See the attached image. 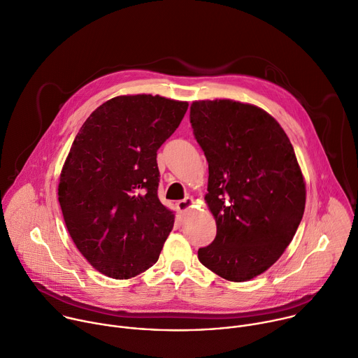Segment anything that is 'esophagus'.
Instances as JSON below:
<instances>
[{
    "label": "esophagus",
    "mask_w": 358,
    "mask_h": 358,
    "mask_svg": "<svg viewBox=\"0 0 358 358\" xmlns=\"http://www.w3.org/2000/svg\"><path fill=\"white\" fill-rule=\"evenodd\" d=\"M192 204H193V199L192 197H186V199L178 201V208H179L180 213H186L187 208L192 207Z\"/></svg>",
    "instance_id": "esophagus-1"
}]
</instances>
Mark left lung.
<instances>
[{
  "label": "left lung",
  "mask_w": 358,
  "mask_h": 358,
  "mask_svg": "<svg viewBox=\"0 0 358 358\" xmlns=\"http://www.w3.org/2000/svg\"><path fill=\"white\" fill-rule=\"evenodd\" d=\"M190 124L208 162L204 199L217 224L199 261L227 280L252 279L278 261L303 217L294 147L268 113L233 100L194 101Z\"/></svg>",
  "instance_id": "left-lung-1"
}]
</instances>
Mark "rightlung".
Instances as JSON below:
<instances>
[{"label":"right lung","mask_w":358,"mask_h":358,"mask_svg":"<svg viewBox=\"0 0 358 358\" xmlns=\"http://www.w3.org/2000/svg\"><path fill=\"white\" fill-rule=\"evenodd\" d=\"M187 103L120 96L86 120L59 182L69 234L101 273L128 279L151 268L175 216L158 199L157 152L176 131Z\"/></svg>","instance_id":"add662e5"}]
</instances>
